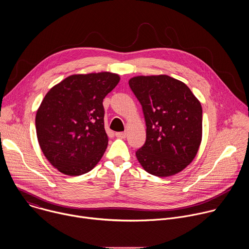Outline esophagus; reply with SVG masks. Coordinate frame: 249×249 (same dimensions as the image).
<instances>
[{
  "mask_svg": "<svg viewBox=\"0 0 249 249\" xmlns=\"http://www.w3.org/2000/svg\"><path fill=\"white\" fill-rule=\"evenodd\" d=\"M115 136L121 139H125L127 137V132H118L115 134Z\"/></svg>",
  "mask_w": 249,
  "mask_h": 249,
  "instance_id": "obj_1",
  "label": "esophagus"
}]
</instances>
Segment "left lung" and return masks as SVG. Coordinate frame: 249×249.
<instances>
[{
  "label": "left lung",
  "instance_id": "1",
  "mask_svg": "<svg viewBox=\"0 0 249 249\" xmlns=\"http://www.w3.org/2000/svg\"><path fill=\"white\" fill-rule=\"evenodd\" d=\"M129 86L145 116L146 143L136 157L150 174L167 177L183 170L202 141V106L181 81L166 75L137 76Z\"/></svg>",
  "mask_w": 249,
  "mask_h": 249
}]
</instances>
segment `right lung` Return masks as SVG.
<instances>
[{"mask_svg":"<svg viewBox=\"0 0 249 249\" xmlns=\"http://www.w3.org/2000/svg\"><path fill=\"white\" fill-rule=\"evenodd\" d=\"M119 81L110 72L72 75L44 96L35 116L37 140L63 174L82 175L101 160L108 145L102 101Z\"/></svg>","mask_w":249,"mask_h":249,"instance_id":"1","label":"right lung"}]
</instances>
